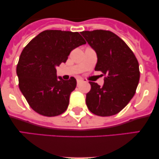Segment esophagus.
<instances>
[{"instance_id": "esophagus-1", "label": "esophagus", "mask_w": 159, "mask_h": 159, "mask_svg": "<svg viewBox=\"0 0 159 159\" xmlns=\"http://www.w3.org/2000/svg\"><path fill=\"white\" fill-rule=\"evenodd\" d=\"M84 81L82 79H77V84L79 85L80 84H81Z\"/></svg>"}]
</instances>
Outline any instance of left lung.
Wrapping results in <instances>:
<instances>
[{
	"label": "left lung",
	"mask_w": 159,
	"mask_h": 159,
	"mask_svg": "<svg viewBox=\"0 0 159 159\" xmlns=\"http://www.w3.org/2000/svg\"><path fill=\"white\" fill-rule=\"evenodd\" d=\"M81 34L97 54L95 70L105 75L102 87L89 82L91 89L86 96L87 107L98 116L118 114L136 92L140 79L138 60L126 43L110 30H85Z\"/></svg>",
	"instance_id": "left-lung-1"
}]
</instances>
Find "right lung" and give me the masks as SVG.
I'll return each instance as SVG.
<instances>
[{
    "mask_svg": "<svg viewBox=\"0 0 159 159\" xmlns=\"http://www.w3.org/2000/svg\"><path fill=\"white\" fill-rule=\"evenodd\" d=\"M84 44L86 41L78 32L46 30L23 49L16 67L19 89L36 113L55 116L66 110L76 80H57L56 66L66 63L70 52Z\"/></svg>",
    "mask_w": 159,
    "mask_h": 159,
    "instance_id": "obj_1",
    "label": "right lung"
}]
</instances>
